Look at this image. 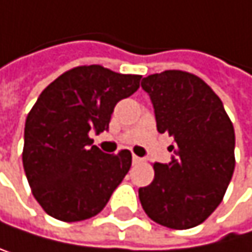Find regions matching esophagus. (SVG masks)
Returning <instances> with one entry per match:
<instances>
[{
  "instance_id": "esophagus-1",
  "label": "esophagus",
  "mask_w": 252,
  "mask_h": 252,
  "mask_svg": "<svg viewBox=\"0 0 252 252\" xmlns=\"http://www.w3.org/2000/svg\"><path fill=\"white\" fill-rule=\"evenodd\" d=\"M132 162H133V164H141V162H143V158H140V157H137V155H132Z\"/></svg>"
}]
</instances>
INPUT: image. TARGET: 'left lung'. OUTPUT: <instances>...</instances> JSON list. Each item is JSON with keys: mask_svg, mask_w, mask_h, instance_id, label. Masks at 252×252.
<instances>
[{"mask_svg": "<svg viewBox=\"0 0 252 252\" xmlns=\"http://www.w3.org/2000/svg\"><path fill=\"white\" fill-rule=\"evenodd\" d=\"M151 95L157 129L173 137L169 164L154 162L155 178L138 190L154 222L189 230L202 223L222 202L234 158V127L222 100L198 76L167 69L143 79Z\"/></svg>", "mask_w": 252, "mask_h": 252, "instance_id": "obj_1", "label": "left lung"}]
</instances>
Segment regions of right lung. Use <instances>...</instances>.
Returning <instances> with one entry per match:
<instances>
[{"label":"right lung","instance_id":"obj_1","mask_svg":"<svg viewBox=\"0 0 252 252\" xmlns=\"http://www.w3.org/2000/svg\"><path fill=\"white\" fill-rule=\"evenodd\" d=\"M141 76L101 65L61 74L37 97L24 129L22 164L34 199L51 218L79 222L98 215L130 169L129 151L108 155L90 132L109 127L122 98L140 88Z\"/></svg>","mask_w":252,"mask_h":252}]
</instances>
